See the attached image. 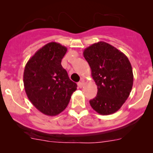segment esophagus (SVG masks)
Segmentation results:
<instances>
[{
  "instance_id": "esophagus-1",
  "label": "esophagus",
  "mask_w": 153,
  "mask_h": 153,
  "mask_svg": "<svg viewBox=\"0 0 153 153\" xmlns=\"http://www.w3.org/2000/svg\"><path fill=\"white\" fill-rule=\"evenodd\" d=\"M84 85V80H81V81H79V82L78 83V86L79 88H82L83 86Z\"/></svg>"
}]
</instances>
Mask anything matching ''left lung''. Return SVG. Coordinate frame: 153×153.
Listing matches in <instances>:
<instances>
[{
  "instance_id": "left-lung-1",
  "label": "left lung",
  "mask_w": 153,
  "mask_h": 153,
  "mask_svg": "<svg viewBox=\"0 0 153 153\" xmlns=\"http://www.w3.org/2000/svg\"><path fill=\"white\" fill-rule=\"evenodd\" d=\"M83 55L98 86L97 95L89 104L98 114L115 113L129 96L133 85L129 59L122 52L104 41L86 48Z\"/></svg>"
}]
</instances>
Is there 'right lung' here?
Segmentation results:
<instances>
[{"label":"right lung","instance_id":"add662e5","mask_svg":"<svg viewBox=\"0 0 153 153\" xmlns=\"http://www.w3.org/2000/svg\"><path fill=\"white\" fill-rule=\"evenodd\" d=\"M67 48L50 42L38 49L25 66L24 85L29 100L43 114L55 116L64 110L77 84L61 66Z\"/></svg>","mask_w":153,"mask_h":153}]
</instances>
